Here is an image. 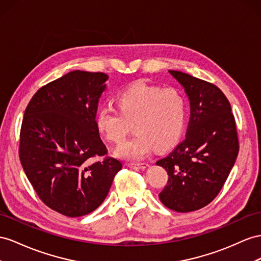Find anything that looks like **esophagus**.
I'll use <instances>...</instances> for the list:
<instances>
[{
	"label": "esophagus",
	"mask_w": 261,
	"mask_h": 261,
	"mask_svg": "<svg viewBox=\"0 0 261 261\" xmlns=\"http://www.w3.org/2000/svg\"><path fill=\"white\" fill-rule=\"evenodd\" d=\"M128 166L129 168H132V169H141V170H143V169H146L149 166V164L148 163H145V162H143V163H128Z\"/></svg>",
	"instance_id": "34e87169"
}]
</instances>
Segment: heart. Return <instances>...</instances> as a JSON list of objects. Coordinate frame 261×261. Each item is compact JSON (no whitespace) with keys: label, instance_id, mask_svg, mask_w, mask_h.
<instances>
[{"label":"heart","instance_id":"1","mask_svg":"<svg viewBox=\"0 0 261 261\" xmlns=\"http://www.w3.org/2000/svg\"><path fill=\"white\" fill-rule=\"evenodd\" d=\"M117 102L118 108L102 106L96 113L98 130L111 142L121 141L135 125L137 133L117 146V156L141 160L154 148H172L183 136L188 102L179 90L138 83L120 92Z\"/></svg>","mask_w":261,"mask_h":261}]
</instances>
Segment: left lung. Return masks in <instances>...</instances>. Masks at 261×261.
Listing matches in <instances>:
<instances>
[{
	"label": "left lung",
	"instance_id": "8db88e82",
	"mask_svg": "<svg viewBox=\"0 0 261 261\" xmlns=\"http://www.w3.org/2000/svg\"><path fill=\"white\" fill-rule=\"evenodd\" d=\"M170 73L188 93L191 118L185 139L156 162L169 175L159 197L168 208L188 213L218 195L235 164L239 142L230 103L217 86L182 71Z\"/></svg>",
	"mask_w": 261,
	"mask_h": 261
}]
</instances>
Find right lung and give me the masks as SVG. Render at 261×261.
<instances>
[{"label": "right lung", "mask_w": 261, "mask_h": 261, "mask_svg": "<svg viewBox=\"0 0 261 261\" xmlns=\"http://www.w3.org/2000/svg\"><path fill=\"white\" fill-rule=\"evenodd\" d=\"M108 76L75 70L39 88L25 109L19 160L42 202L68 217L101 205L121 170L100 139L99 98ZM103 156L90 164L92 157Z\"/></svg>", "instance_id": "obj_1"}]
</instances>
